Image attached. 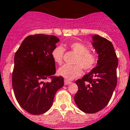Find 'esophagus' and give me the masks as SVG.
Instances as JSON below:
<instances>
[{
    "instance_id": "obj_1",
    "label": "esophagus",
    "mask_w": 130,
    "mask_h": 130,
    "mask_svg": "<svg viewBox=\"0 0 130 130\" xmlns=\"http://www.w3.org/2000/svg\"><path fill=\"white\" fill-rule=\"evenodd\" d=\"M64 83H65V85H70V84L71 83V82H70V81H68V80H65Z\"/></svg>"
}]
</instances>
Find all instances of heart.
I'll list each match as a JSON object with an SVG mask.
<instances>
[{
	"mask_svg": "<svg viewBox=\"0 0 130 130\" xmlns=\"http://www.w3.org/2000/svg\"><path fill=\"white\" fill-rule=\"evenodd\" d=\"M69 47L77 55L75 59V65H64L58 70V74L66 80H73L80 76L83 72V68L85 70H90L95 67L97 58L94 54L89 52V48L85 44L78 42L70 43ZM52 58L57 64L62 62L64 55V48L62 46H57L52 51Z\"/></svg>",
	"mask_w": 130,
	"mask_h": 130,
	"instance_id": "b5f03b06",
	"label": "heart"
}]
</instances>
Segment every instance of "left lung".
Masks as SVG:
<instances>
[{
	"label": "left lung",
	"mask_w": 130,
	"mask_h": 130,
	"mask_svg": "<svg viewBox=\"0 0 130 130\" xmlns=\"http://www.w3.org/2000/svg\"><path fill=\"white\" fill-rule=\"evenodd\" d=\"M92 45L98 55L97 67L75 82L78 91L74 100L86 113H95L105 107L117 85L118 59L112 43L98 35L92 37Z\"/></svg>",
	"instance_id": "8db88e82"
}]
</instances>
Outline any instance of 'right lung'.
Returning <instances> with one entry per match:
<instances>
[{
  "label": "right lung",
  "mask_w": 130,
  "mask_h": 130,
  "mask_svg": "<svg viewBox=\"0 0 130 130\" xmlns=\"http://www.w3.org/2000/svg\"><path fill=\"white\" fill-rule=\"evenodd\" d=\"M60 40L55 35H29L14 57L12 85L17 101L32 115H41L51 107L57 91L64 85L61 76H54L52 51ZM51 78L52 81L45 83Z\"/></svg>",
  "instance_id": "add662e5"
}]
</instances>
